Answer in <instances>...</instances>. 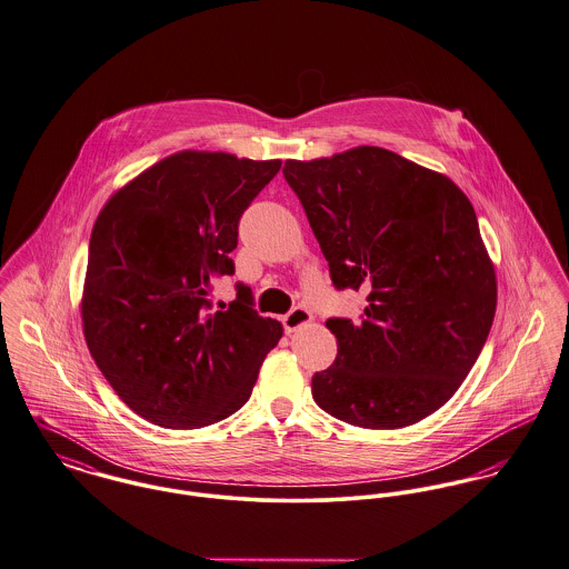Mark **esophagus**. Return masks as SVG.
Instances as JSON below:
<instances>
[{
  "label": "esophagus",
  "mask_w": 569,
  "mask_h": 569,
  "mask_svg": "<svg viewBox=\"0 0 569 569\" xmlns=\"http://www.w3.org/2000/svg\"><path fill=\"white\" fill-rule=\"evenodd\" d=\"M283 331L286 333H295L297 329H301L302 325H307V322H311V313H309V309H305V307H292L286 316H283Z\"/></svg>",
  "instance_id": "esophagus-1"
}]
</instances>
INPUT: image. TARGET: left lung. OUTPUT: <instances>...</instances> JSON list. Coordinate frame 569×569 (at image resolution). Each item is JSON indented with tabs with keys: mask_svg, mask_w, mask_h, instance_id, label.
<instances>
[{
	"mask_svg": "<svg viewBox=\"0 0 569 569\" xmlns=\"http://www.w3.org/2000/svg\"><path fill=\"white\" fill-rule=\"evenodd\" d=\"M283 178L335 290L368 292L359 322L327 320L337 357L313 373V400L369 430L426 419L458 391L495 320L497 277L470 201L449 178L376 146L286 161Z\"/></svg>",
	"mask_w": 569,
	"mask_h": 569,
	"instance_id": "1",
	"label": "left lung"
}]
</instances>
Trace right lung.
Returning <instances> with one entry per match:
<instances>
[{
  "instance_id": "obj_1",
  "label": "right lung",
  "mask_w": 569,
  "mask_h": 569,
  "mask_svg": "<svg viewBox=\"0 0 569 569\" xmlns=\"http://www.w3.org/2000/svg\"><path fill=\"white\" fill-rule=\"evenodd\" d=\"M281 161L178 152L118 191L94 223L81 301L88 348L113 391L154 426H212L249 400L281 339L253 292L236 283L212 305L217 279L234 274L242 212Z\"/></svg>"
}]
</instances>
